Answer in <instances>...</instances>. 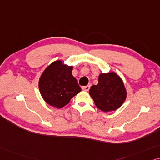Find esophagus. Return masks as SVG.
Masks as SVG:
<instances>
[{"instance_id":"esophagus-1","label":"esophagus","mask_w":160,"mask_h":160,"mask_svg":"<svg viewBox=\"0 0 160 160\" xmlns=\"http://www.w3.org/2000/svg\"><path fill=\"white\" fill-rule=\"evenodd\" d=\"M90 87H91L90 85H88V86H83L82 88V90H84V91H88L89 89H90Z\"/></svg>"}]
</instances>
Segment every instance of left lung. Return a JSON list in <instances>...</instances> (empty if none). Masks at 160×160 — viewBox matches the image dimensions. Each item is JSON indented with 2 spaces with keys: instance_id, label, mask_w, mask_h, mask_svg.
Returning a JSON list of instances; mask_svg holds the SVG:
<instances>
[{
  "instance_id": "8db88e82",
  "label": "left lung",
  "mask_w": 160,
  "mask_h": 160,
  "mask_svg": "<svg viewBox=\"0 0 160 160\" xmlns=\"http://www.w3.org/2000/svg\"><path fill=\"white\" fill-rule=\"evenodd\" d=\"M89 93L95 105L103 112L117 110L127 97L122 80L114 72L100 74L98 84L91 87Z\"/></svg>"
}]
</instances>
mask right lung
Returning a JSON list of instances; mask_svg holds the SVG:
<instances>
[{"instance_id": "obj_1", "label": "right lung", "mask_w": 160, "mask_h": 160, "mask_svg": "<svg viewBox=\"0 0 160 160\" xmlns=\"http://www.w3.org/2000/svg\"><path fill=\"white\" fill-rule=\"evenodd\" d=\"M72 67L55 61L46 68L39 79L40 93L47 103L61 108L81 91L75 78L72 74Z\"/></svg>"}]
</instances>
